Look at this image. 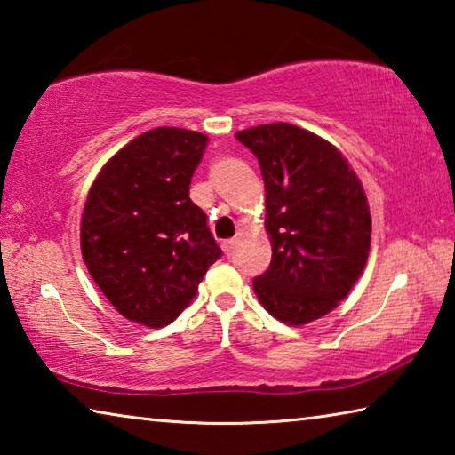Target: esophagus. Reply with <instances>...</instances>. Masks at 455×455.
I'll list each match as a JSON object with an SVG mask.
<instances>
[{"mask_svg": "<svg viewBox=\"0 0 455 455\" xmlns=\"http://www.w3.org/2000/svg\"><path fill=\"white\" fill-rule=\"evenodd\" d=\"M235 244H236V241H225V243H222V251H225V255H227V257L233 255Z\"/></svg>", "mask_w": 455, "mask_h": 455, "instance_id": "1", "label": "esophagus"}]
</instances>
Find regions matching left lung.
I'll return each instance as SVG.
<instances>
[{
	"label": "left lung",
	"mask_w": 455,
	"mask_h": 455,
	"mask_svg": "<svg viewBox=\"0 0 455 455\" xmlns=\"http://www.w3.org/2000/svg\"><path fill=\"white\" fill-rule=\"evenodd\" d=\"M259 158L273 259L255 276L260 305L305 325L347 297L367 263L371 214L363 187L333 144L284 122L236 132Z\"/></svg>",
	"instance_id": "8db88e82"
}]
</instances>
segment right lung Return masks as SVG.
<instances>
[{"instance_id": "1", "label": "right lung", "mask_w": 455, "mask_h": 455, "mask_svg": "<svg viewBox=\"0 0 455 455\" xmlns=\"http://www.w3.org/2000/svg\"><path fill=\"white\" fill-rule=\"evenodd\" d=\"M209 136L154 128L108 160L84 204L80 244L92 279L122 317L164 327L222 251L188 196Z\"/></svg>"}]
</instances>
